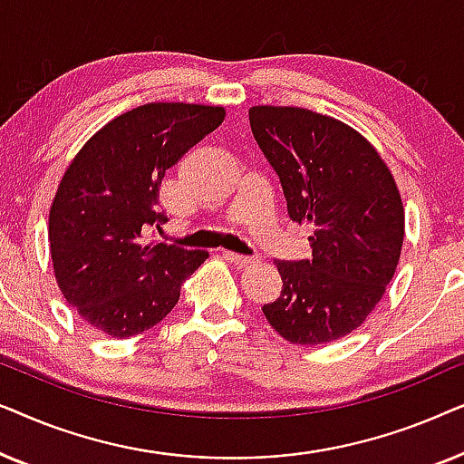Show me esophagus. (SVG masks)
Wrapping results in <instances>:
<instances>
[{
    "label": "esophagus",
    "mask_w": 464,
    "mask_h": 464,
    "mask_svg": "<svg viewBox=\"0 0 464 464\" xmlns=\"http://www.w3.org/2000/svg\"><path fill=\"white\" fill-rule=\"evenodd\" d=\"M221 256H224L227 262H232L234 266H237V268H243V266H246V264H251L253 259L251 257H246V256H237V253H232V251H224L221 253Z\"/></svg>",
    "instance_id": "esophagus-1"
}]
</instances>
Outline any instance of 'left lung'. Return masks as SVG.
<instances>
[{"instance_id": "1", "label": "left lung", "mask_w": 464, "mask_h": 464, "mask_svg": "<svg viewBox=\"0 0 464 464\" xmlns=\"http://www.w3.org/2000/svg\"><path fill=\"white\" fill-rule=\"evenodd\" d=\"M291 221L308 224L313 257L276 262L281 297L264 304L291 344L344 338L382 300L403 245V205L389 167L351 126L302 107L249 110Z\"/></svg>"}]
</instances>
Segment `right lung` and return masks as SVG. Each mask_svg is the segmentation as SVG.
I'll return each instance as SVG.
<instances>
[{
	"label": "right lung",
	"mask_w": 464,
	"mask_h": 464,
	"mask_svg": "<svg viewBox=\"0 0 464 464\" xmlns=\"http://www.w3.org/2000/svg\"><path fill=\"white\" fill-rule=\"evenodd\" d=\"M224 118V107L211 105L135 107L88 139L69 164L50 207V256L59 289L88 325L111 338L148 332L208 257L145 243L141 230L167 221L156 211L164 173Z\"/></svg>",
	"instance_id": "right-lung-1"
}]
</instances>
